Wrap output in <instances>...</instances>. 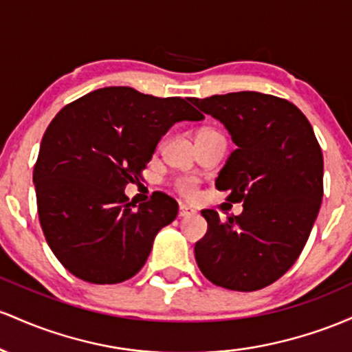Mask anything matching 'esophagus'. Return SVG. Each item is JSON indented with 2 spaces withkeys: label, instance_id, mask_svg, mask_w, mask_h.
Instances as JSON below:
<instances>
[{
  "label": "esophagus",
  "instance_id": "obj_1",
  "mask_svg": "<svg viewBox=\"0 0 352 352\" xmlns=\"http://www.w3.org/2000/svg\"><path fill=\"white\" fill-rule=\"evenodd\" d=\"M195 212H196L195 209L184 206V204H181V206H179V218H188V216L195 214Z\"/></svg>",
  "mask_w": 352,
  "mask_h": 352
}]
</instances>
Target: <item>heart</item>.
I'll list each match as a JSON object with an SVG mask.
<instances>
[{
	"mask_svg": "<svg viewBox=\"0 0 352 352\" xmlns=\"http://www.w3.org/2000/svg\"><path fill=\"white\" fill-rule=\"evenodd\" d=\"M204 131V129H203ZM173 186L177 192H179L183 197H192L197 191V179L192 176H184V177H177V179L173 183Z\"/></svg>",
	"mask_w": 352,
	"mask_h": 352,
	"instance_id": "obj_1",
	"label": "heart"
}]
</instances>
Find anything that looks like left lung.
Wrapping results in <instances>:
<instances>
[{
	"label": "left lung",
	"mask_w": 352,
	"mask_h": 352,
	"mask_svg": "<svg viewBox=\"0 0 352 352\" xmlns=\"http://www.w3.org/2000/svg\"><path fill=\"white\" fill-rule=\"evenodd\" d=\"M226 126L236 149L216 177L239 216L219 219L203 209L208 231L195 246L196 263L212 284L258 291L301 254L322 201V153L313 126L293 102L256 91L191 98Z\"/></svg>",
	"instance_id": "obj_1"
}]
</instances>
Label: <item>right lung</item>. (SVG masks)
<instances>
[{
    "mask_svg": "<svg viewBox=\"0 0 352 352\" xmlns=\"http://www.w3.org/2000/svg\"><path fill=\"white\" fill-rule=\"evenodd\" d=\"M188 101L109 86L53 118L33 183L46 243L71 274L116 284L144 266L157 231L177 216V203L153 192L134 209L124 188L141 176L173 124L203 120Z\"/></svg>",
    "mask_w": 352,
    "mask_h": 352,
    "instance_id": "right-lung-1",
    "label": "right lung"
}]
</instances>
